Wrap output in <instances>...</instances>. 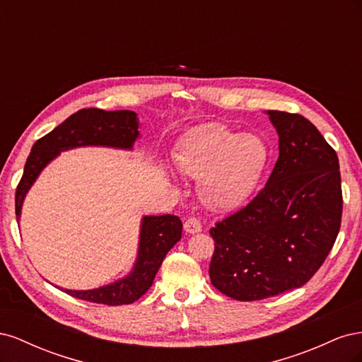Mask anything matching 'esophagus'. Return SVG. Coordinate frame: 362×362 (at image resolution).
<instances>
[{
  "label": "esophagus",
  "instance_id": "esophagus-1",
  "mask_svg": "<svg viewBox=\"0 0 362 362\" xmlns=\"http://www.w3.org/2000/svg\"><path fill=\"white\" fill-rule=\"evenodd\" d=\"M184 229H185V233L196 234V233H201L202 231V225H201V222L196 217H189L187 221L184 222Z\"/></svg>",
  "mask_w": 362,
  "mask_h": 362
}]
</instances>
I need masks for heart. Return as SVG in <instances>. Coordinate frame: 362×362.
<instances>
[{
  "label": "heart",
  "instance_id": "b5f03b06",
  "mask_svg": "<svg viewBox=\"0 0 362 362\" xmlns=\"http://www.w3.org/2000/svg\"><path fill=\"white\" fill-rule=\"evenodd\" d=\"M267 157V146L258 136L204 124L181 137L175 164L181 173L199 180V193L206 205L229 210L254 193Z\"/></svg>",
  "mask_w": 362,
  "mask_h": 362
}]
</instances>
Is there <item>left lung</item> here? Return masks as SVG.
<instances>
[{
  "instance_id": "left-lung-1",
  "label": "left lung",
  "mask_w": 362,
  "mask_h": 362,
  "mask_svg": "<svg viewBox=\"0 0 362 362\" xmlns=\"http://www.w3.org/2000/svg\"><path fill=\"white\" fill-rule=\"evenodd\" d=\"M279 157L264 189L210 229L211 284L235 300H261L308 282L329 254L343 213L337 152L308 119L266 112Z\"/></svg>"
}]
</instances>
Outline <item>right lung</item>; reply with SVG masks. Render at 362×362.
I'll list each match as a JSON object with an SVG mask.
<instances>
[{
  "label": "right lung",
  "mask_w": 362,
  "mask_h": 362,
  "mask_svg": "<svg viewBox=\"0 0 362 362\" xmlns=\"http://www.w3.org/2000/svg\"><path fill=\"white\" fill-rule=\"evenodd\" d=\"M139 128V117L134 112L83 108L54 128L51 133L39 139L31 148L24 175L16 189L15 208L18 222L31 185L36 182L40 172L60 156V152L81 146H105L131 151L140 137ZM181 234L182 222L178 216H144L140 223L137 258L127 276L92 290H62L76 299L95 303L113 306L133 303L149 290L164 257L180 242Z\"/></svg>",
  "instance_id": "right-lung-1"
}]
</instances>
